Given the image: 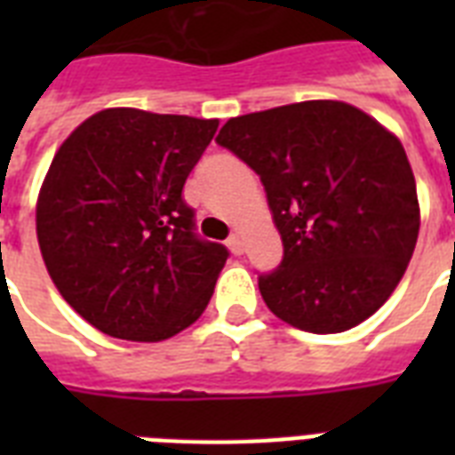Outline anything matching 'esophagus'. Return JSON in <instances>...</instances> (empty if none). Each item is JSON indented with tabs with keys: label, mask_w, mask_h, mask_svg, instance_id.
Here are the masks:
<instances>
[{
	"label": "esophagus",
	"mask_w": 455,
	"mask_h": 455,
	"mask_svg": "<svg viewBox=\"0 0 455 455\" xmlns=\"http://www.w3.org/2000/svg\"><path fill=\"white\" fill-rule=\"evenodd\" d=\"M228 248H231V252L234 255H243V235L241 234H234V235H228Z\"/></svg>",
	"instance_id": "obj_1"
}]
</instances>
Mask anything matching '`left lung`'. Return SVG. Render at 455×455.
Instances as JSON below:
<instances>
[{
	"instance_id": "left-lung-1",
	"label": "left lung",
	"mask_w": 455,
	"mask_h": 455,
	"mask_svg": "<svg viewBox=\"0 0 455 455\" xmlns=\"http://www.w3.org/2000/svg\"><path fill=\"white\" fill-rule=\"evenodd\" d=\"M217 144L259 174L283 259L259 292L299 331H349L387 302L416 250V179L402 141L342 101L231 117Z\"/></svg>"
}]
</instances>
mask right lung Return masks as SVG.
Instances as JSON below:
<instances>
[{"mask_svg": "<svg viewBox=\"0 0 455 455\" xmlns=\"http://www.w3.org/2000/svg\"><path fill=\"white\" fill-rule=\"evenodd\" d=\"M220 123L96 113L63 141L37 200L46 271L110 338L160 342L205 311L228 250L196 234L184 184Z\"/></svg>", "mask_w": 455, "mask_h": 455, "instance_id": "1", "label": "right lung"}]
</instances>
